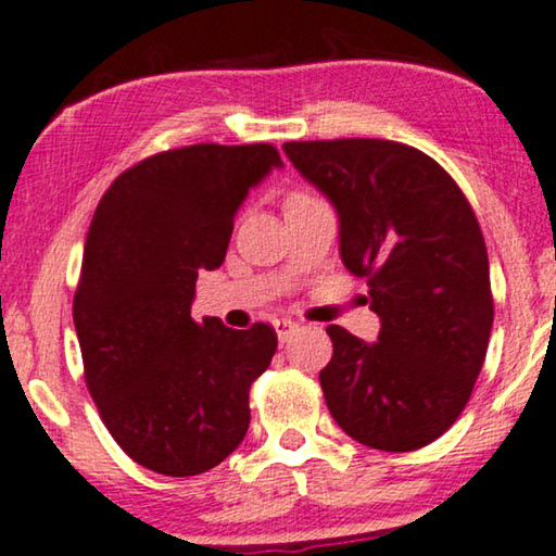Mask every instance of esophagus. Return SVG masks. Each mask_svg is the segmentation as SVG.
<instances>
[{"label":"esophagus","instance_id":"34e87169","mask_svg":"<svg viewBox=\"0 0 556 556\" xmlns=\"http://www.w3.org/2000/svg\"><path fill=\"white\" fill-rule=\"evenodd\" d=\"M273 327H276V332H278V340L280 342H286V340H291L293 334L299 332V321H293V319H273Z\"/></svg>","mask_w":556,"mask_h":556}]
</instances>
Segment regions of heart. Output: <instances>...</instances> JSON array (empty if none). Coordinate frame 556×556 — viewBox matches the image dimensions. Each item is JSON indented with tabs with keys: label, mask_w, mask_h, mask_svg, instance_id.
I'll return each instance as SVG.
<instances>
[{
	"label": "heart",
	"mask_w": 556,
	"mask_h": 556,
	"mask_svg": "<svg viewBox=\"0 0 556 556\" xmlns=\"http://www.w3.org/2000/svg\"><path fill=\"white\" fill-rule=\"evenodd\" d=\"M291 198H306V195L304 193H291L289 198H286V201H291Z\"/></svg>",
	"instance_id": "obj_1"
}]
</instances>
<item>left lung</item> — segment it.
Here are the masks:
<instances>
[{
  "instance_id": "obj_1",
  "label": "left lung",
  "mask_w": 556,
  "mask_h": 556,
  "mask_svg": "<svg viewBox=\"0 0 556 556\" xmlns=\"http://www.w3.org/2000/svg\"><path fill=\"white\" fill-rule=\"evenodd\" d=\"M283 152L330 198L342 263L368 278L381 319L376 342L327 327V407L363 445L422 448L467 407L488 355L495 306L475 211L454 177L407 143L289 141Z\"/></svg>"
}]
</instances>
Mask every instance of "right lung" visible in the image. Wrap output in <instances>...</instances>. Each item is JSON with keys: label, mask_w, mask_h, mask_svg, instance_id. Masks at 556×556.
Listing matches in <instances>:
<instances>
[{"label": "right lung", "mask_w": 556, "mask_h": 556, "mask_svg": "<svg viewBox=\"0 0 556 556\" xmlns=\"http://www.w3.org/2000/svg\"><path fill=\"white\" fill-rule=\"evenodd\" d=\"M280 164L270 143L169 149L115 177L89 224L74 293L85 381L115 443L156 475L214 469L250 428L276 330L201 325L190 306L250 188Z\"/></svg>", "instance_id": "1"}]
</instances>
